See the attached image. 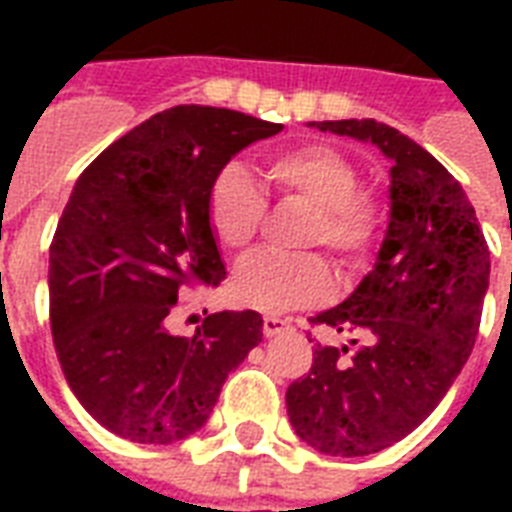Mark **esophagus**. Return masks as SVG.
Listing matches in <instances>:
<instances>
[{
  "label": "esophagus",
  "instance_id": "34e87169",
  "mask_svg": "<svg viewBox=\"0 0 512 512\" xmlns=\"http://www.w3.org/2000/svg\"><path fill=\"white\" fill-rule=\"evenodd\" d=\"M289 329V321L287 319H279V316H265L263 319V335L265 337H276L281 332H287Z\"/></svg>",
  "mask_w": 512,
  "mask_h": 512
}]
</instances>
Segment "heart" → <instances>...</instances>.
I'll use <instances>...</instances> for the list:
<instances>
[{
	"label": "heart",
	"mask_w": 512,
	"mask_h": 512,
	"mask_svg": "<svg viewBox=\"0 0 512 512\" xmlns=\"http://www.w3.org/2000/svg\"><path fill=\"white\" fill-rule=\"evenodd\" d=\"M265 172L281 191L313 209L308 241L324 244L342 265L366 260L380 231V212L358 191L356 167L335 148L303 146L268 159ZM265 217V199L241 164H225L209 191V225L231 252L252 244ZM332 292V271L324 257L255 255L233 276V295L241 305L281 313L321 303Z\"/></svg>",
	"instance_id": "b5f03b06"
}]
</instances>
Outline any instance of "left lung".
Here are the masks:
<instances>
[{"instance_id":"8db88e82","label":"left lung","mask_w":512,"mask_h":512,"mask_svg":"<svg viewBox=\"0 0 512 512\" xmlns=\"http://www.w3.org/2000/svg\"><path fill=\"white\" fill-rule=\"evenodd\" d=\"M372 143L390 162L388 231L374 268L313 324L364 329L366 345H319L287 388L292 428L316 452L364 457L409 436L468 361L489 289L476 209L438 159L374 119L311 122Z\"/></svg>"}]
</instances>
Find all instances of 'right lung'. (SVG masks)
<instances>
[{
  "mask_svg": "<svg viewBox=\"0 0 512 512\" xmlns=\"http://www.w3.org/2000/svg\"><path fill=\"white\" fill-rule=\"evenodd\" d=\"M284 124L212 106L151 116L79 175L50 247V327L79 404L135 444H175L209 420L228 374L263 340L257 311L172 332L185 284L217 287V172Z\"/></svg>",
  "mask_w": 512,
  "mask_h": 512,
  "instance_id": "add662e5",
  "label": "right lung"
}]
</instances>
